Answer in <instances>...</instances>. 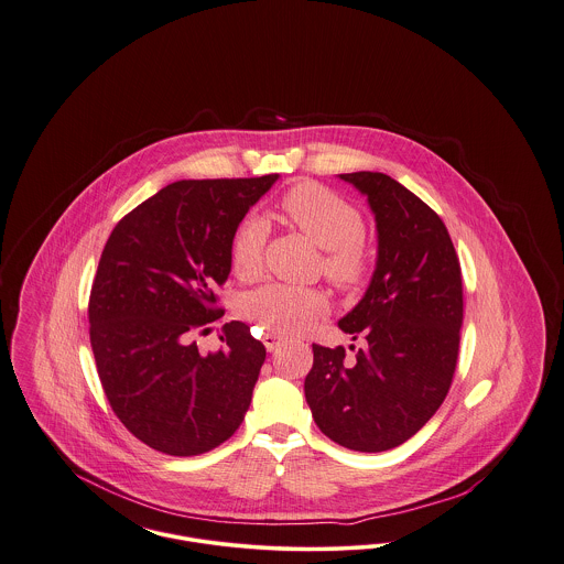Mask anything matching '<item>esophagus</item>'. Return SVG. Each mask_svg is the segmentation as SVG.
Returning <instances> with one entry per match:
<instances>
[{
	"label": "esophagus",
	"instance_id": "34e87169",
	"mask_svg": "<svg viewBox=\"0 0 564 564\" xmlns=\"http://www.w3.org/2000/svg\"><path fill=\"white\" fill-rule=\"evenodd\" d=\"M262 343H264L267 349L274 350L283 345V338L276 336V334H264V336H262Z\"/></svg>",
	"mask_w": 564,
	"mask_h": 564
}]
</instances>
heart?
I'll return each mask as SVG.
<instances>
[{
	"label": "heart",
	"instance_id": "b5f03b06",
	"mask_svg": "<svg viewBox=\"0 0 564 564\" xmlns=\"http://www.w3.org/2000/svg\"><path fill=\"white\" fill-rule=\"evenodd\" d=\"M281 212L323 251L325 276L345 290L364 283L370 270V247L364 239V219L359 212L332 189L319 184H297L281 200ZM269 226L260 217H247L239 226L230 264L237 276L253 279L262 267V249ZM327 302L317 290L269 283L251 290L239 300V315L260 329L290 336L302 332L325 311Z\"/></svg>",
	"mask_w": 564,
	"mask_h": 564
}]
</instances>
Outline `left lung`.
Returning a JSON list of instances; mask_svg holds the SVG:
<instances>
[{
  "label": "left lung",
  "instance_id": "obj_1",
  "mask_svg": "<svg viewBox=\"0 0 564 564\" xmlns=\"http://www.w3.org/2000/svg\"><path fill=\"white\" fill-rule=\"evenodd\" d=\"M375 214L376 269L338 327L361 338L345 349L313 345L304 395L317 427L357 453H382L410 440L442 405L458 357L463 323L460 264L431 207L384 173H345Z\"/></svg>",
  "mask_w": 564,
  "mask_h": 564
}]
</instances>
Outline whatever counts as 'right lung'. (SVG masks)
Segmentation results:
<instances>
[{
  "label": "right lung",
  "mask_w": 564,
  "mask_h": 564,
  "mask_svg": "<svg viewBox=\"0 0 564 564\" xmlns=\"http://www.w3.org/2000/svg\"><path fill=\"white\" fill-rule=\"evenodd\" d=\"M276 180L175 182L109 235L88 302L90 347L111 410L159 453H209L249 410L264 345L241 322L224 323L215 352L192 336L224 315L215 290L230 274L232 239Z\"/></svg>",
  "instance_id": "obj_1"
}]
</instances>
